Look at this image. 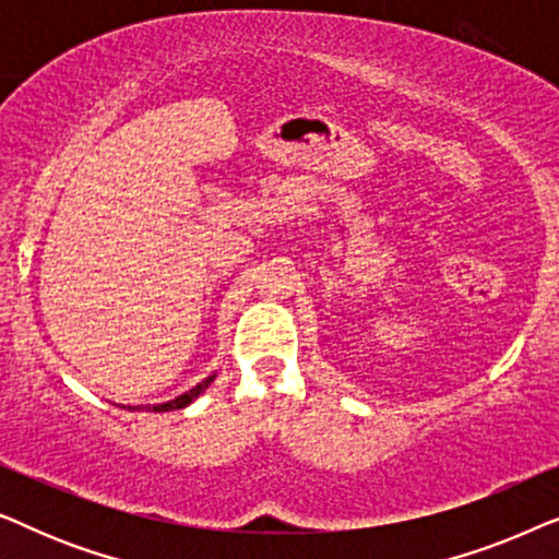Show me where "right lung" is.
Listing matches in <instances>:
<instances>
[{
	"label": "right lung",
	"mask_w": 559,
	"mask_h": 559,
	"mask_svg": "<svg viewBox=\"0 0 559 559\" xmlns=\"http://www.w3.org/2000/svg\"><path fill=\"white\" fill-rule=\"evenodd\" d=\"M213 379H216V373H211V377H209V379H203L201 384H195L193 389H190V392L180 394V396H175V400H170V402L155 404V407H150V404H147V409H152V412H173V409H182V407H188L190 402L198 400V396H201V394L205 392V389H209V384H211ZM129 409H144V407H129Z\"/></svg>",
	"instance_id": "1"
}]
</instances>
